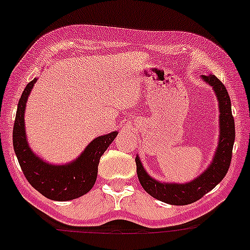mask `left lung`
<instances>
[{
  "label": "left lung",
  "mask_w": 250,
  "mask_h": 250,
  "mask_svg": "<svg viewBox=\"0 0 250 250\" xmlns=\"http://www.w3.org/2000/svg\"><path fill=\"white\" fill-rule=\"evenodd\" d=\"M202 80L212 86L217 100H218V108H220L218 146L214 151L213 160L208 165V167L190 183H160L151 178L142 165L138 155L136 157L137 174H138L142 188L149 195L153 196L154 199L165 202V204L183 206V205H188L197 201L208 191L216 188L217 184L222 181L229 169L233 144H234L235 138L234 118L232 116L229 95H228L225 85L214 75H202Z\"/></svg>",
  "instance_id": "left-lung-1"
}]
</instances>
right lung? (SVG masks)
<instances>
[{
	"label": "right lung",
	"instance_id": "right-lung-1",
	"mask_svg": "<svg viewBox=\"0 0 250 250\" xmlns=\"http://www.w3.org/2000/svg\"><path fill=\"white\" fill-rule=\"evenodd\" d=\"M37 79H33L23 91L18 102L13 125V148L23 174L37 191L54 201H69L85 195L95 185L100 158L117 137L111 132L93 139L74 162L54 165L44 162L29 148L24 128V111L28 96Z\"/></svg>",
	"mask_w": 250,
	"mask_h": 250
}]
</instances>
